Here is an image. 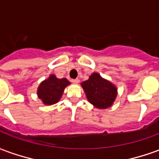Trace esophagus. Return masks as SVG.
Masks as SVG:
<instances>
[{
	"label": "esophagus",
	"instance_id": "1",
	"mask_svg": "<svg viewBox=\"0 0 159 159\" xmlns=\"http://www.w3.org/2000/svg\"><path fill=\"white\" fill-rule=\"evenodd\" d=\"M71 83H79V79H72V80H71Z\"/></svg>",
	"mask_w": 159,
	"mask_h": 159
}]
</instances>
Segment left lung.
<instances>
[{"mask_svg": "<svg viewBox=\"0 0 159 159\" xmlns=\"http://www.w3.org/2000/svg\"><path fill=\"white\" fill-rule=\"evenodd\" d=\"M90 103L99 109L111 107L117 97V89L110 82L103 79L98 73H93L89 79L82 83Z\"/></svg>", "mask_w": 159, "mask_h": 159, "instance_id": "left-lung-1", "label": "left lung"}]
</instances>
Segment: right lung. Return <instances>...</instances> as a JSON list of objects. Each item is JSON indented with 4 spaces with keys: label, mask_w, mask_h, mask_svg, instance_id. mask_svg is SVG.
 I'll return each mask as SVG.
<instances>
[{
    "label": "right lung",
    "mask_w": 159,
    "mask_h": 159,
    "mask_svg": "<svg viewBox=\"0 0 159 159\" xmlns=\"http://www.w3.org/2000/svg\"><path fill=\"white\" fill-rule=\"evenodd\" d=\"M69 84V81L66 78L59 79L54 75H51L48 79L41 83L37 94L45 105H52L59 101L65 88Z\"/></svg>",
    "instance_id": "add662e5"
}]
</instances>
